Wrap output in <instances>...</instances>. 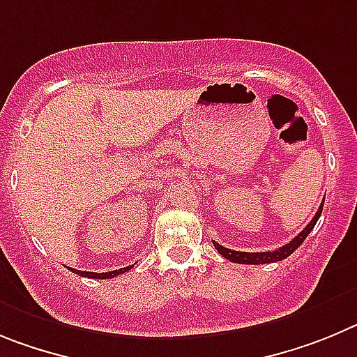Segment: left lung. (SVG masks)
I'll return each mask as SVG.
<instances>
[{
    "label": "left lung",
    "instance_id": "1",
    "mask_svg": "<svg viewBox=\"0 0 357 357\" xmlns=\"http://www.w3.org/2000/svg\"><path fill=\"white\" fill-rule=\"evenodd\" d=\"M324 201H326V199H324ZM324 201H322V204H320L319 211H317V213H314V217L311 218V222L307 224V226L304 227V229L301 231V233H298L290 243L279 247V249L268 250V252H240V250H231V249H227V247H222L220 243L213 242L215 249H217L218 252L224 256V258L229 259V261L243 263V265H263V263L281 261V259L288 258V256H290L295 249H298V247H301V243L306 240V236L311 233V229H313L314 224H317V220H319L320 215H322Z\"/></svg>",
    "mask_w": 357,
    "mask_h": 357
}]
</instances>
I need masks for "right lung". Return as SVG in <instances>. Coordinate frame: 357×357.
Listing matches in <instances>:
<instances>
[{"label":"right lung","instance_id":"right-lung-1","mask_svg":"<svg viewBox=\"0 0 357 357\" xmlns=\"http://www.w3.org/2000/svg\"><path fill=\"white\" fill-rule=\"evenodd\" d=\"M131 266H124L121 271H112V272H102V274H98V272H83V271H76V268H70V271L75 272V274L83 275V278H94V279H112L119 274H124V272L130 271Z\"/></svg>","mask_w":357,"mask_h":357}]
</instances>
